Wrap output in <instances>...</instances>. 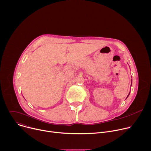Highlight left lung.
Returning <instances> with one entry per match:
<instances>
[{
    "instance_id": "left-lung-1",
    "label": "left lung",
    "mask_w": 151,
    "mask_h": 151,
    "mask_svg": "<svg viewBox=\"0 0 151 151\" xmlns=\"http://www.w3.org/2000/svg\"><path fill=\"white\" fill-rule=\"evenodd\" d=\"M129 95H127V96H129Z\"/></svg>"
}]
</instances>
